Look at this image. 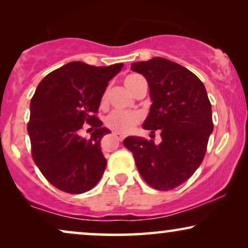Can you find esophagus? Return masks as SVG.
Returning a JSON list of instances; mask_svg holds the SVG:
<instances>
[{
    "instance_id": "esophagus-1",
    "label": "esophagus",
    "mask_w": 248,
    "mask_h": 248,
    "mask_svg": "<svg viewBox=\"0 0 248 248\" xmlns=\"http://www.w3.org/2000/svg\"><path fill=\"white\" fill-rule=\"evenodd\" d=\"M113 135L115 137V139H116V140H118V141H122L124 139V135L120 133V132H114Z\"/></svg>"
}]
</instances>
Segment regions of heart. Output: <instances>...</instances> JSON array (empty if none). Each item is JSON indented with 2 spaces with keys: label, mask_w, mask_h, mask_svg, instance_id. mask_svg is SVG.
Masks as SVG:
<instances>
[{
  "label": "heart",
  "mask_w": 248,
  "mask_h": 248,
  "mask_svg": "<svg viewBox=\"0 0 248 248\" xmlns=\"http://www.w3.org/2000/svg\"><path fill=\"white\" fill-rule=\"evenodd\" d=\"M143 80V78L139 74H128V76L124 79V84L127 88L128 91H132V89L135 87V84ZM104 96L103 99H105ZM140 121V114L135 113V111H113L108 115L106 118V124L108 127L113 128L115 131L122 132V133H127L133 130V127L139 123Z\"/></svg>",
  "instance_id": "1"
}]
</instances>
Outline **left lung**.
<instances>
[{"instance_id":"8db88e82","label":"left lung","mask_w":248,"mask_h":248,"mask_svg":"<svg viewBox=\"0 0 248 248\" xmlns=\"http://www.w3.org/2000/svg\"><path fill=\"white\" fill-rule=\"evenodd\" d=\"M131 70L147 79L150 91L152 105L142 127L160 130L161 142L127 137L123 144L148 185L174 189L200 167L213 131L205 87L191 71L162 57L135 62Z\"/></svg>"}]
</instances>
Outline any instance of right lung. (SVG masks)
Segmentation results:
<instances>
[{
	"instance_id": "add662e5",
	"label": "right lung",
	"mask_w": 248,
	"mask_h": 248,
	"mask_svg": "<svg viewBox=\"0 0 248 248\" xmlns=\"http://www.w3.org/2000/svg\"><path fill=\"white\" fill-rule=\"evenodd\" d=\"M123 63L93 66L70 62L44 78L30 101L28 134L32 159L50 184L71 194L89 191L100 181L107 160L100 149L103 122L94 116L110 81ZM95 127L89 140L78 131Z\"/></svg>"
}]
</instances>
